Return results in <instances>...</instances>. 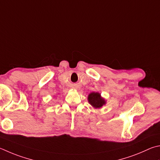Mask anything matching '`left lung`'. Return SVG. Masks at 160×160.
<instances>
[{
  "label": "left lung",
  "mask_w": 160,
  "mask_h": 160,
  "mask_svg": "<svg viewBox=\"0 0 160 160\" xmlns=\"http://www.w3.org/2000/svg\"><path fill=\"white\" fill-rule=\"evenodd\" d=\"M89 104L95 108H100L106 104V100L101 97V94L98 92H92L88 96Z\"/></svg>",
  "instance_id": "8db88e82"
}]
</instances>
